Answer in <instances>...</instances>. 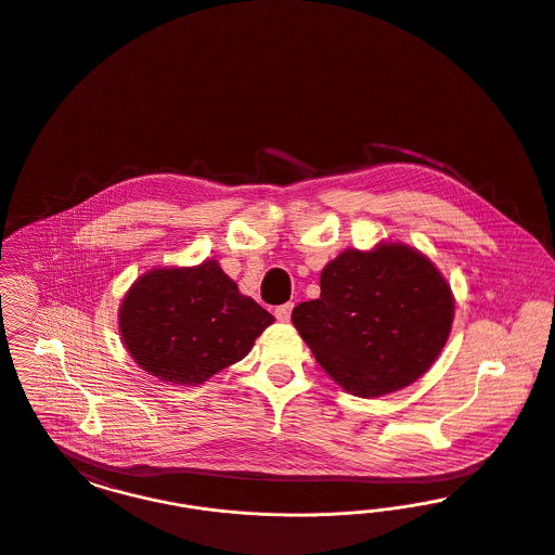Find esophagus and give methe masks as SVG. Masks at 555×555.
Wrapping results in <instances>:
<instances>
[{
	"mask_svg": "<svg viewBox=\"0 0 555 555\" xmlns=\"http://www.w3.org/2000/svg\"><path fill=\"white\" fill-rule=\"evenodd\" d=\"M291 310H293V304H283V306H279L276 310H274V317L279 322H289L291 320Z\"/></svg>",
	"mask_w": 555,
	"mask_h": 555,
	"instance_id": "esophagus-1",
	"label": "esophagus"
}]
</instances>
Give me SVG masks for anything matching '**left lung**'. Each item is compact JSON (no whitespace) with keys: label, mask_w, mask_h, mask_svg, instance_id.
<instances>
[{"label":"left lung","mask_w":555,"mask_h":555,"mask_svg":"<svg viewBox=\"0 0 555 555\" xmlns=\"http://www.w3.org/2000/svg\"><path fill=\"white\" fill-rule=\"evenodd\" d=\"M455 299L423 251L380 241L324 266L320 297L291 322L318 364L347 393L387 396L418 380L448 344Z\"/></svg>","instance_id":"1"}]
</instances>
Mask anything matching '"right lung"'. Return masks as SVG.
I'll use <instances>...</instances> for the list:
<instances>
[{
    "mask_svg": "<svg viewBox=\"0 0 555 555\" xmlns=\"http://www.w3.org/2000/svg\"><path fill=\"white\" fill-rule=\"evenodd\" d=\"M274 322L216 260L141 274L118 308L132 360L170 385H202L243 360Z\"/></svg>",
    "mask_w": 555,
    "mask_h": 555,
    "instance_id": "add662e5",
    "label": "right lung"
}]
</instances>
